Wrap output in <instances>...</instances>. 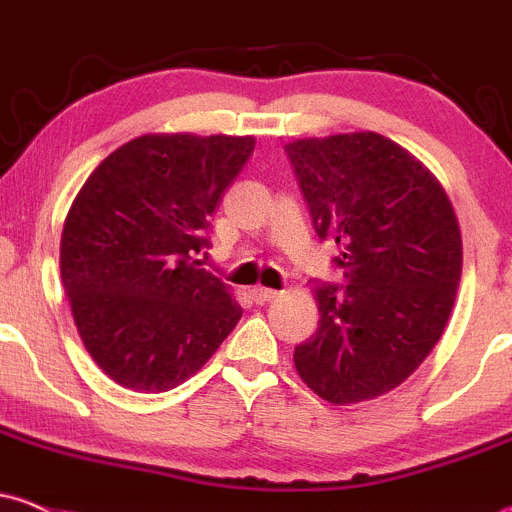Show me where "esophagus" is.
<instances>
[{
  "label": "esophagus",
  "mask_w": 512,
  "mask_h": 512,
  "mask_svg": "<svg viewBox=\"0 0 512 512\" xmlns=\"http://www.w3.org/2000/svg\"><path fill=\"white\" fill-rule=\"evenodd\" d=\"M252 297H255V302L265 304V302H272V299L280 297V292H277V289H270V287H255L252 289Z\"/></svg>",
  "instance_id": "34e87169"
}]
</instances>
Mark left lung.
<instances>
[{"mask_svg": "<svg viewBox=\"0 0 512 512\" xmlns=\"http://www.w3.org/2000/svg\"><path fill=\"white\" fill-rule=\"evenodd\" d=\"M347 285L317 282L319 327L294 347L304 384L337 406L404 384L431 354L461 282L463 242L436 175L374 131L285 146Z\"/></svg>", "mask_w": 512, "mask_h": 512, "instance_id": "obj_1", "label": "left lung"}]
</instances>
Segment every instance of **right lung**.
Instances as JSON below:
<instances>
[{
	"mask_svg": "<svg viewBox=\"0 0 512 512\" xmlns=\"http://www.w3.org/2000/svg\"><path fill=\"white\" fill-rule=\"evenodd\" d=\"M252 151V136L148 133L101 160L71 203L61 282L86 352L116 384L175 389L240 322L195 255Z\"/></svg>",
	"mask_w": 512,
	"mask_h": 512,
	"instance_id": "obj_1",
	"label": "right lung"
}]
</instances>
